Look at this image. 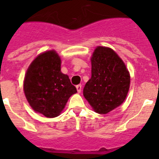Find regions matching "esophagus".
<instances>
[{
    "label": "esophagus",
    "instance_id": "1",
    "mask_svg": "<svg viewBox=\"0 0 159 159\" xmlns=\"http://www.w3.org/2000/svg\"><path fill=\"white\" fill-rule=\"evenodd\" d=\"M76 89H77V92H78V93H80L81 90H82V85H81V84H79V85H77Z\"/></svg>",
    "mask_w": 159,
    "mask_h": 159
}]
</instances>
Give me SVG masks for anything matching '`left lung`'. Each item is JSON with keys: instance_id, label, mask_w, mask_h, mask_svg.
Returning a JSON list of instances; mask_svg holds the SVG:
<instances>
[{"instance_id": "obj_1", "label": "left lung", "mask_w": 159, "mask_h": 159, "mask_svg": "<svg viewBox=\"0 0 159 159\" xmlns=\"http://www.w3.org/2000/svg\"><path fill=\"white\" fill-rule=\"evenodd\" d=\"M92 61V77L84 96L96 113L107 114L125 100L130 88V74L122 59L110 48L98 46Z\"/></svg>"}]
</instances>
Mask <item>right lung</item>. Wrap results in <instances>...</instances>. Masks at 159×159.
Instances as JSON below:
<instances>
[{
    "instance_id": "1",
    "label": "right lung",
    "mask_w": 159,
    "mask_h": 159,
    "mask_svg": "<svg viewBox=\"0 0 159 159\" xmlns=\"http://www.w3.org/2000/svg\"><path fill=\"white\" fill-rule=\"evenodd\" d=\"M61 60L54 50L44 52L35 59L25 74L24 92L35 111L45 117L58 116L76 88L68 75L60 71Z\"/></svg>"
}]
</instances>
